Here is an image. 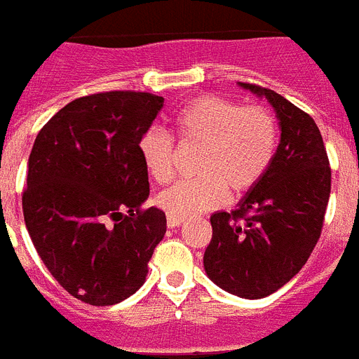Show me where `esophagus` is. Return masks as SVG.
<instances>
[{
  "mask_svg": "<svg viewBox=\"0 0 359 359\" xmlns=\"http://www.w3.org/2000/svg\"><path fill=\"white\" fill-rule=\"evenodd\" d=\"M182 217H177V215H171V214H168V226H170V229H175V226H180L182 225Z\"/></svg>",
  "mask_w": 359,
  "mask_h": 359,
  "instance_id": "34e87169",
  "label": "esophagus"
}]
</instances>
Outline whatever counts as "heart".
I'll return each mask as SVG.
<instances>
[{
	"label": "heart",
	"mask_w": 359,
	"mask_h": 359,
	"mask_svg": "<svg viewBox=\"0 0 359 359\" xmlns=\"http://www.w3.org/2000/svg\"><path fill=\"white\" fill-rule=\"evenodd\" d=\"M173 136L180 145L201 147L195 162L199 177L179 180L156 195V205L177 217H194L226 199V188L240 195L260 184L278 151L275 116L260 104L236 103L205 95L186 103L173 116ZM173 136L147 129L138 140L145 171L160 184L175 173Z\"/></svg>",
	"instance_id": "b5f03b06"
}]
</instances>
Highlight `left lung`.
Instances as JSON below:
<instances>
[{
  "label": "left lung",
  "instance_id": "obj_1",
  "mask_svg": "<svg viewBox=\"0 0 359 359\" xmlns=\"http://www.w3.org/2000/svg\"><path fill=\"white\" fill-rule=\"evenodd\" d=\"M265 95L280 119L275 162L260 184L232 212L210 217L212 241L205 250L206 275L221 290L262 299L302 269L321 238L330 197V162L310 114L275 90L241 83Z\"/></svg>",
  "mask_w": 359,
  "mask_h": 359
}]
</instances>
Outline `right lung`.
Here are the masks:
<instances>
[{
    "label": "right lung",
    "mask_w": 359,
    "mask_h": 359,
    "mask_svg": "<svg viewBox=\"0 0 359 359\" xmlns=\"http://www.w3.org/2000/svg\"><path fill=\"white\" fill-rule=\"evenodd\" d=\"M162 103L133 90L79 97L43 125L29 154L25 226L55 280L86 304L138 291L165 234L164 212L142 208L149 177L138 154Z\"/></svg>",
    "instance_id": "add662e5"
}]
</instances>
